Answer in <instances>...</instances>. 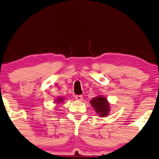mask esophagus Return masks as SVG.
<instances>
[{
	"instance_id": "1",
	"label": "esophagus",
	"mask_w": 159,
	"mask_h": 159,
	"mask_svg": "<svg viewBox=\"0 0 159 159\" xmlns=\"http://www.w3.org/2000/svg\"><path fill=\"white\" fill-rule=\"evenodd\" d=\"M75 99L77 101H82L83 100V97L81 95H76L75 97Z\"/></svg>"
}]
</instances>
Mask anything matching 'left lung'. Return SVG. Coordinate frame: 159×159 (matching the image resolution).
<instances>
[{
    "label": "left lung",
    "instance_id": "left-lung-1",
    "mask_svg": "<svg viewBox=\"0 0 159 159\" xmlns=\"http://www.w3.org/2000/svg\"><path fill=\"white\" fill-rule=\"evenodd\" d=\"M91 106L95 110L99 117H106L111 111V105L106 97L102 95H98L90 101Z\"/></svg>",
    "mask_w": 159,
    "mask_h": 159
}]
</instances>
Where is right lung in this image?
<instances>
[{
	"label": "right lung",
	"instance_id": "add662e5",
	"mask_svg": "<svg viewBox=\"0 0 159 159\" xmlns=\"http://www.w3.org/2000/svg\"><path fill=\"white\" fill-rule=\"evenodd\" d=\"M64 99L65 98L63 97H57V99H56L55 100V104H57V105H60V103H62V102H64Z\"/></svg>",
	"mask_w": 159,
	"mask_h": 159
}]
</instances>
